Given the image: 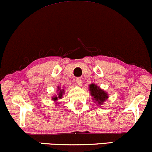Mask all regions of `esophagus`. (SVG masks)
<instances>
[{"label": "esophagus", "mask_w": 152, "mask_h": 152, "mask_svg": "<svg viewBox=\"0 0 152 152\" xmlns=\"http://www.w3.org/2000/svg\"><path fill=\"white\" fill-rule=\"evenodd\" d=\"M76 82H77V85L79 86V87H81V86L82 85V80L80 79V78H77Z\"/></svg>", "instance_id": "esophagus-1"}]
</instances>
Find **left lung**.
Wrapping results in <instances>:
<instances>
[{"label":"left lung","instance_id":"8db88e82","mask_svg":"<svg viewBox=\"0 0 152 152\" xmlns=\"http://www.w3.org/2000/svg\"><path fill=\"white\" fill-rule=\"evenodd\" d=\"M89 90L90 91L91 96L95 104L102 106L108 99V94L106 91L97 86L95 84H91L89 86Z\"/></svg>","mask_w":152,"mask_h":152}]
</instances>
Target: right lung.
<instances>
[{"instance_id": "add662e5", "label": "right lung", "mask_w": 152, "mask_h": 152, "mask_svg": "<svg viewBox=\"0 0 152 152\" xmlns=\"http://www.w3.org/2000/svg\"><path fill=\"white\" fill-rule=\"evenodd\" d=\"M57 91H58V94L57 95H54L53 96H52L51 99L54 102H56V104H59V103L57 102L58 100V99H62V97H63V94H65V90L63 89V88L60 87L58 86V87Z\"/></svg>"}]
</instances>
